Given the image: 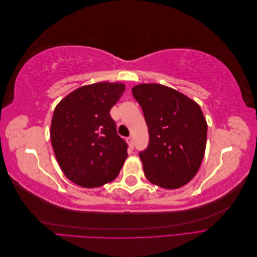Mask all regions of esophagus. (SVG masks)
<instances>
[{"label": "esophagus", "mask_w": 257, "mask_h": 257, "mask_svg": "<svg viewBox=\"0 0 257 257\" xmlns=\"http://www.w3.org/2000/svg\"><path fill=\"white\" fill-rule=\"evenodd\" d=\"M126 141H127V144H128V146H130L131 148L134 147V139H133V137H132V136L127 137Z\"/></svg>", "instance_id": "1"}]
</instances>
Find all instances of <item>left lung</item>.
Instances as JSON below:
<instances>
[{"mask_svg":"<svg viewBox=\"0 0 257 257\" xmlns=\"http://www.w3.org/2000/svg\"><path fill=\"white\" fill-rule=\"evenodd\" d=\"M149 132L139 153L146 178L167 190L179 189L196 175L204 159L207 121L199 105L183 93L159 83L132 89Z\"/></svg>","mask_w":257,"mask_h":257,"instance_id":"left-lung-1","label":"left lung"}]
</instances>
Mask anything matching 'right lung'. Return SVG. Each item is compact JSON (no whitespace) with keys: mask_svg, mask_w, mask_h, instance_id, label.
Masks as SVG:
<instances>
[{"mask_svg":"<svg viewBox=\"0 0 257 257\" xmlns=\"http://www.w3.org/2000/svg\"><path fill=\"white\" fill-rule=\"evenodd\" d=\"M124 90L121 82L83 85L54 109L51 145L62 172L75 184L98 188L119 175L127 145L116 133L109 111Z\"/></svg>","mask_w":257,"mask_h":257,"instance_id":"add662e5","label":"right lung"}]
</instances>
